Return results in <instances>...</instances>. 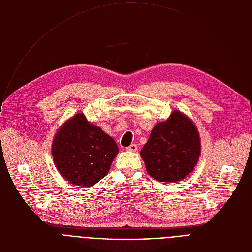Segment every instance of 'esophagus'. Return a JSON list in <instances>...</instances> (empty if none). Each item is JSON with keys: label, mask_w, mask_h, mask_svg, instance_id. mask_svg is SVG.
Instances as JSON below:
<instances>
[{"label": "esophagus", "mask_w": 252, "mask_h": 252, "mask_svg": "<svg viewBox=\"0 0 252 252\" xmlns=\"http://www.w3.org/2000/svg\"><path fill=\"white\" fill-rule=\"evenodd\" d=\"M137 146L136 145H130L129 147H127V148H126V151H127V152H136L137 151Z\"/></svg>", "instance_id": "34e87169"}]
</instances>
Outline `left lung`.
<instances>
[{
    "mask_svg": "<svg viewBox=\"0 0 252 252\" xmlns=\"http://www.w3.org/2000/svg\"><path fill=\"white\" fill-rule=\"evenodd\" d=\"M200 140L193 123L181 112L158 124L140 151L150 175L162 183H174L188 176L197 163Z\"/></svg>",
    "mask_w": 252,
    "mask_h": 252,
    "instance_id": "obj_1",
    "label": "left lung"
}]
</instances>
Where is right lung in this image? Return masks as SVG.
<instances>
[{"label":"right lung","instance_id":"1","mask_svg":"<svg viewBox=\"0 0 252 252\" xmlns=\"http://www.w3.org/2000/svg\"><path fill=\"white\" fill-rule=\"evenodd\" d=\"M118 153L114 138L90 124L83 114H77L58 130L52 148L61 175L79 187L98 183Z\"/></svg>","mask_w":252,"mask_h":252}]
</instances>
